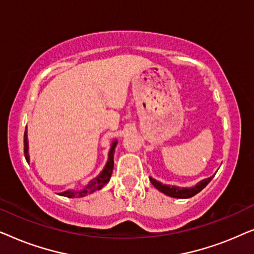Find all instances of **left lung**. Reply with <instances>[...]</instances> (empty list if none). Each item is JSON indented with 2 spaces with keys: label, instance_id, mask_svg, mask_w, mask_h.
Listing matches in <instances>:
<instances>
[{
  "label": "left lung",
  "instance_id": "left-lung-1",
  "mask_svg": "<svg viewBox=\"0 0 254 254\" xmlns=\"http://www.w3.org/2000/svg\"><path fill=\"white\" fill-rule=\"evenodd\" d=\"M213 179V177L210 178L201 180L199 184H196L194 187H190V189H183V187H177V186H170V185H163L162 183L157 182V180L152 179L150 177V182L152 185H154L158 190H161L162 193L166 194V195L172 196V197H178V199H187V197L194 196L197 194L200 190H202L204 187H206L208 184H209L210 180Z\"/></svg>",
  "mask_w": 254,
  "mask_h": 254
}]
</instances>
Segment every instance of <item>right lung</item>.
<instances>
[{
    "label": "right lung",
    "instance_id": "add662e5",
    "mask_svg": "<svg viewBox=\"0 0 254 254\" xmlns=\"http://www.w3.org/2000/svg\"><path fill=\"white\" fill-rule=\"evenodd\" d=\"M116 147H117V141H114L112 143V147H111V150L109 152V161H107L105 168H104L103 171L99 173L98 177L93 178L82 190H64V192L60 193V195L67 196V197H82V196L88 195L90 193L96 192V190L102 189L103 186H105L106 184L110 182V178L113 172V165H114L113 154H114V149H116ZM27 149H29V147H27V135L25 131V133H24V155H25L26 161L29 162V152H27Z\"/></svg>",
    "mask_w": 254,
    "mask_h": 254
}]
</instances>
